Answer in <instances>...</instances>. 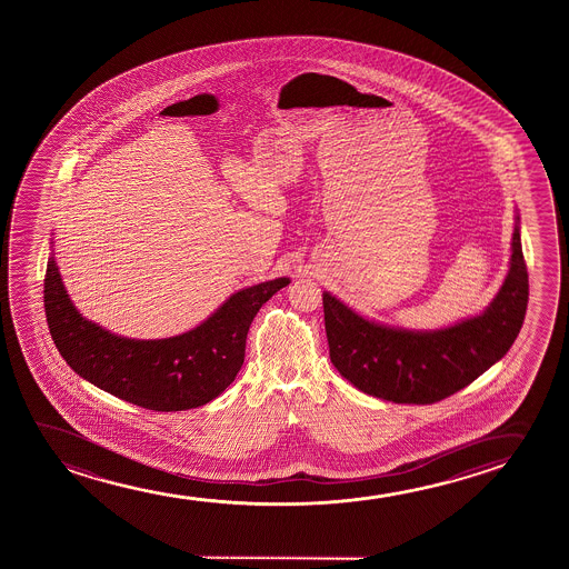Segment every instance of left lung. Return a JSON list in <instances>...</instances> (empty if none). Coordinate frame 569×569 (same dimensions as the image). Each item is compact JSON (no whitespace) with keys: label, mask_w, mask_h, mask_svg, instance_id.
Instances as JSON below:
<instances>
[{"label":"left lung","mask_w":569,"mask_h":569,"mask_svg":"<svg viewBox=\"0 0 569 569\" xmlns=\"http://www.w3.org/2000/svg\"><path fill=\"white\" fill-rule=\"evenodd\" d=\"M511 262L490 307L475 319L433 332H408L359 317L322 293L330 361L343 379L397 405H433L468 387L513 346L529 303L519 218Z\"/></svg>","instance_id":"obj_1"}]
</instances>
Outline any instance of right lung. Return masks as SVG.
I'll return each mask as SVG.
<instances>
[{"mask_svg":"<svg viewBox=\"0 0 569 569\" xmlns=\"http://www.w3.org/2000/svg\"><path fill=\"white\" fill-rule=\"evenodd\" d=\"M289 278L229 297L210 319L164 340H128L86 320L70 301L54 257L44 276V311L56 348L86 381L153 412L208 405L234 381L244 361L250 322Z\"/></svg>","mask_w":569,"mask_h":569,"instance_id":"1","label":"right lung"}]
</instances>
